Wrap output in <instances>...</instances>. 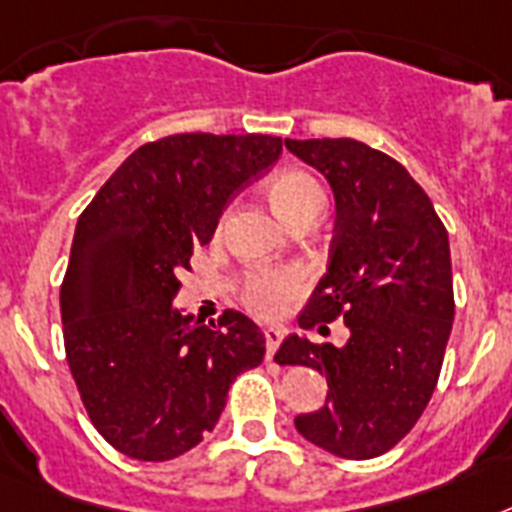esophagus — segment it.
<instances>
[{
  "label": "esophagus",
  "mask_w": 512,
  "mask_h": 512,
  "mask_svg": "<svg viewBox=\"0 0 512 512\" xmlns=\"http://www.w3.org/2000/svg\"><path fill=\"white\" fill-rule=\"evenodd\" d=\"M264 340H266V361H272L274 353H277V348H280L282 332L277 327H269L264 332Z\"/></svg>",
  "instance_id": "esophagus-1"
}]
</instances>
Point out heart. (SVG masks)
<instances>
[{
	"label": "heart",
	"instance_id": "1",
	"mask_svg": "<svg viewBox=\"0 0 512 512\" xmlns=\"http://www.w3.org/2000/svg\"><path fill=\"white\" fill-rule=\"evenodd\" d=\"M266 196H269V204L282 222H290L303 211L324 206L322 185L316 183V177L303 170H295V167L274 172L269 185H266ZM301 290V272H295L290 266H259V269H248L243 274L240 301L256 314L272 316L282 311L290 301H295Z\"/></svg>",
	"mask_w": 512,
	"mask_h": 512
}]
</instances>
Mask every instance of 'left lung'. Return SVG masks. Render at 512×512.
<instances>
[{
	"label": "left lung",
	"instance_id": "1",
	"mask_svg": "<svg viewBox=\"0 0 512 512\" xmlns=\"http://www.w3.org/2000/svg\"><path fill=\"white\" fill-rule=\"evenodd\" d=\"M285 146L335 190L337 222L327 274L301 314L303 329L342 319L348 342L290 335L277 361L327 377L322 411L295 429L337 458L384 455L411 432L437 387L453 329V264L442 219L403 164L353 138Z\"/></svg>",
	"mask_w": 512,
	"mask_h": 512
}]
</instances>
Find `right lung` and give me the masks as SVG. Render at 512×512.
Here are the masks:
<instances>
[{"mask_svg":"<svg viewBox=\"0 0 512 512\" xmlns=\"http://www.w3.org/2000/svg\"><path fill=\"white\" fill-rule=\"evenodd\" d=\"M280 154L277 135H167L135 149L78 217L59 287L65 356L91 424L122 455L188 453L230 384L264 361L248 316L225 308L204 324L172 298L193 248Z\"/></svg>","mask_w":512,"mask_h":512,"instance_id":"1","label":"right lung"}]
</instances>
